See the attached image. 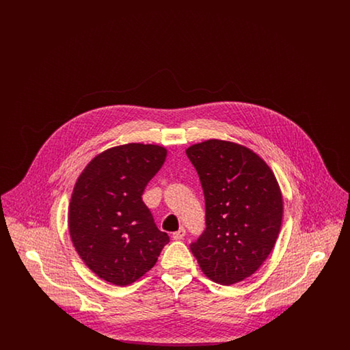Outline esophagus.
Instances as JSON below:
<instances>
[{
    "label": "esophagus",
    "instance_id": "34e87169",
    "mask_svg": "<svg viewBox=\"0 0 350 350\" xmlns=\"http://www.w3.org/2000/svg\"><path fill=\"white\" fill-rule=\"evenodd\" d=\"M185 234H186V230L185 228H180L177 232L173 233V239L174 240H183Z\"/></svg>",
    "mask_w": 350,
    "mask_h": 350
}]
</instances>
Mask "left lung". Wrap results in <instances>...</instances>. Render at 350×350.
Returning a JSON list of instances; mask_svg holds the SVG:
<instances>
[{
  "mask_svg": "<svg viewBox=\"0 0 350 350\" xmlns=\"http://www.w3.org/2000/svg\"><path fill=\"white\" fill-rule=\"evenodd\" d=\"M186 154L206 204V230L190 250L214 282H240L274 248L282 224L280 185L267 163L241 144L210 139L190 146Z\"/></svg>",
  "mask_w": 350,
  "mask_h": 350,
  "instance_id": "obj_1",
  "label": "left lung"
}]
</instances>
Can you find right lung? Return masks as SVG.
<instances>
[{
  "instance_id": "obj_1",
  "label": "right lung",
  "mask_w": 350,
  "mask_h": 350,
  "mask_svg": "<svg viewBox=\"0 0 350 350\" xmlns=\"http://www.w3.org/2000/svg\"><path fill=\"white\" fill-rule=\"evenodd\" d=\"M165 159L167 150L156 144L118 146L97 154L76 181L68 214L70 239L85 265L107 282H135L169 243L142 200Z\"/></svg>"
}]
</instances>
